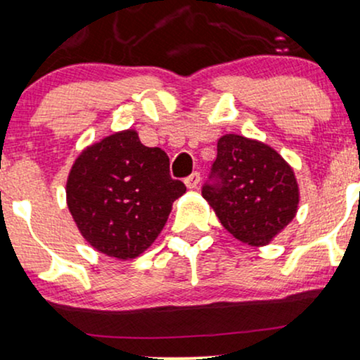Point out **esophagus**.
Returning <instances> with one entry per match:
<instances>
[{
  "label": "esophagus",
  "mask_w": 360,
  "mask_h": 360,
  "mask_svg": "<svg viewBox=\"0 0 360 360\" xmlns=\"http://www.w3.org/2000/svg\"><path fill=\"white\" fill-rule=\"evenodd\" d=\"M198 184H200V173L198 172H193L192 175H188L187 179H185V185H187L188 188H197Z\"/></svg>",
  "instance_id": "34e87169"
}]
</instances>
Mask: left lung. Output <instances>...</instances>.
<instances>
[{"label": "left lung", "mask_w": 360, "mask_h": 360, "mask_svg": "<svg viewBox=\"0 0 360 360\" xmlns=\"http://www.w3.org/2000/svg\"><path fill=\"white\" fill-rule=\"evenodd\" d=\"M202 188L220 224L248 245H267L290 224L299 205L294 170L262 141L224 135Z\"/></svg>", "instance_id": "left-lung-1"}]
</instances>
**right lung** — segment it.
Returning <instances> with one entry per match:
<instances>
[{
  "instance_id": "add662e5",
  "label": "right lung",
  "mask_w": 360,
  "mask_h": 360,
  "mask_svg": "<svg viewBox=\"0 0 360 360\" xmlns=\"http://www.w3.org/2000/svg\"><path fill=\"white\" fill-rule=\"evenodd\" d=\"M185 190L170 176L163 150L145 146L135 130H123L78 155L66 180V203L95 250L128 260L152 245Z\"/></svg>"
}]
</instances>
